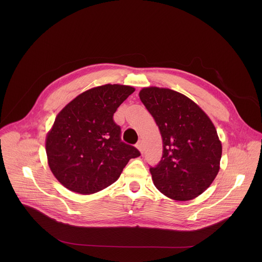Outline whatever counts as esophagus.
Listing matches in <instances>:
<instances>
[{"instance_id": "obj_1", "label": "esophagus", "mask_w": 262, "mask_h": 262, "mask_svg": "<svg viewBox=\"0 0 262 262\" xmlns=\"http://www.w3.org/2000/svg\"><path fill=\"white\" fill-rule=\"evenodd\" d=\"M136 146H137V148H138L139 150H140V152H141V154H143V143H142V141H141V140L137 143V145H136Z\"/></svg>"}]
</instances>
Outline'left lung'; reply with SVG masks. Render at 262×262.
Returning a JSON list of instances; mask_svg holds the SVG:
<instances>
[{
  "instance_id": "obj_1",
  "label": "left lung",
  "mask_w": 262,
  "mask_h": 262,
  "mask_svg": "<svg viewBox=\"0 0 262 262\" xmlns=\"http://www.w3.org/2000/svg\"><path fill=\"white\" fill-rule=\"evenodd\" d=\"M140 99L155 118L163 139V157L150 173L156 188L176 201L198 197L220 170L222 144L202 108L185 95L148 87Z\"/></svg>"
}]
</instances>
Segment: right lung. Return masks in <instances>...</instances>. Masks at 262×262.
I'll use <instances>...</instances> for the list:
<instances>
[{"mask_svg":"<svg viewBox=\"0 0 262 262\" xmlns=\"http://www.w3.org/2000/svg\"><path fill=\"white\" fill-rule=\"evenodd\" d=\"M135 91L130 86L106 84L89 89L57 115L46 140L49 166L68 190L83 195L114 183L140 151L121 141L113 116Z\"/></svg>","mask_w":262,"mask_h":262,"instance_id":"right-lung-1","label":"right lung"}]
</instances>
